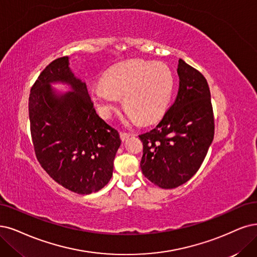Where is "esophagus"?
Segmentation results:
<instances>
[{
	"label": "esophagus",
	"instance_id": "1",
	"mask_svg": "<svg viewBox=\"0 0 257 257\" xmlns=\"http://www.w3.org/2000/svg\"><path fill=\"white\" fill-rule=\"evenodd\" d=\"M119 136H120L121 141L123 142V141H127V140L132 136V135H131V134H126V132H120Z\"/></svg>",
	"mask_w": 257,
	"mask_h": 257
}]
</instances>
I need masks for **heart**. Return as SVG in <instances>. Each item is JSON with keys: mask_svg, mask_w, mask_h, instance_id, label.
<instances>
[{"mask_svg": "<svg viewBox=\"0 0 257 257\" xmlns=\"http://www.w3.org/2000/svg\"><path fill=\"white\" fill-rule=\"evenodd\" d=\"M102 83L91 90L99 115L110 118L122 96L125 123L153 122L166 111L174 90V76L165 63L131 59L113 65Z\"/></svg>", "mask_w": 257, "mask_h": 257, "instance_id": "heart-1", "label": "heart"}]
</instances>
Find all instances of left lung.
Masks as SVG:
<instances>
[{
	"label": "left lung",
	"instance_id": "left-lung-1",
	"mask_svg": "<svg viewBox=\"0 0 257 257\" xmlns=\"http://www.w3.org/2000/svg\"><path fill=\"white\" fill-rule=\"evenodd\" d=\"M179 91L159 125L141 135V169L161 188L184 184L200 168L214 139L211 92L204 76L178 61Z\"/></svg>",
	"mask_w": 257,
	"mask_h": 257
}]
</instances>
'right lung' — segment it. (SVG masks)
Masks as SVG:
<instances>
[{
    "mask_svg": "<svg viewBox=\"0 0 257 257\" xmlns=\"http://www.w3.org/2000/svg\"><path fill=\"white\" fill-rule=\"evenodd\" d=\"M53 83L71 91L58 92ZM28 110L36 157L51 178L80 195L108 184L121 141L95 111L87 84L74 75L68 56L42 71L31 90Z\"/></svg>",
    "mask_w": 257,
    "mask_h": 257,
    "instance_id": "add662e5",
    "label": "right lung"
}]
</instances>
